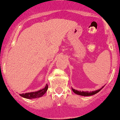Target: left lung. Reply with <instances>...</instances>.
<instances>
[{"label": "left lung", "mask_w": 120, "mask_h": 120, "mask_svg": "<svg viewBox=\"0 0 120 120\" xmlns=\"http://www.w3.org/2000/svg\"><path fill=\"white\" fill-rule=\"evenodd\" d=\"M104 87V86L103 87H102V88H103ZM101 88L100 89H98L97 90H95V91H93V92H89L88 91H87V92H83V91H78L77 90H75V89H73L72 88V91H73V92H74L75 94H78V95H80V96H92V95H94V94H96V93H98V92H100V91L101 90Z\"/></svg>", "instance_id": "8db88e82"}]
</instances>
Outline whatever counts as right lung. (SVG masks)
Segmentation results:
<instances>
[{
	"instance_id": "obj_1",
	"label": "right lung",
	"mask_w": 120,
	"mask_h": 120,
	"mask_svg": "<svg viewBox=\"0 0 120 120\" xmlns=\"http://www.w3.org/2000/svg\"><path fill=\"white\" fill-rule=\"evenodd\" d=\"M48 85H46L45 87L42 89L40 90L37 91V92H30V93H22V94H20V96L24 98H26V99H35V98H38L42 96L48 90Z\"/></svg>"
}]
</instances>
